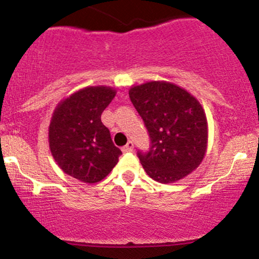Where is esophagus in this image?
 Returning a JSON list of instances; mask_svg holds the SVG:
<instances>
[{
    "label": "esophagus",
    "instance_id": "1",
    "mask_svg": "<svg viewBox=\"0 0 259 259\" xmlns=\"http://www.w3.org/2000/svg\"><path fill=\"white\" fill-rule=\"evenodd\" d=\"M133 149H134V143H133V142H129V143H127L126 145L122 146L121 150L124 151V153H129V151H133Z\"/></svg>",
    "mask_w": 259,
    "mask_h": 259
}]
</instances>
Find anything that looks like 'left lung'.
Instances as JSON below:
<instances>
[{
  "label": "left lung",
  "mask_w": 259,
  "mask_h": 259,
  "mask_svg": "<svg viewBox=\"0 0 259 259\" xmlns=\"http://www.w3.org/2000/svg\"><path fill=\"white\" fill-rule=\"evenodd\" d=\"M129 96L151 140L149 153H138L146 174L169 184L194 171L208 146L207 116L198 99L169 81L133 85Z\"/></svg>",
  "instance_id": "obj_1"
}]
</instances>
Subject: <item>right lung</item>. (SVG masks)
Here are the masks:
<instances>
[{"label":"right lung","mask_w":259,"mask_h":259,"mask_svg":"<svg viewBox=\"0 0 259 259\" xmlns=\"http://www.w3.org/2000/svg\"><path fill=\"white\" fill-rule=\"evenodd\" d=\"M116 95L111 86H86L60 101L49 126L50 151L64 173L88 184L109 176L121 150L101 114Z\"/></svg>","instance_id":"obj_1"}]
</instances>
